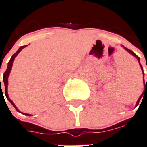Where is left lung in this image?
Segmentation results:
<instances>
[{
	"instance_id": "8db88e82",
	"label": "left lung",
	"mask_w": 147,
	"mask_h": 147,
	"mask_svg": "<svg viewBox=\"0 0 147 147\" xmlns=\"http://www.w3.org/2000/svg\"><path fill=\"white\" fill-rule=\"evenodd\" d=\"M122 47H123L125 49V50H126V51H127L129 52V53H130V54H132V55H133V56H134V57H136V58H137V59H138V61H139V63H140V67H141V69H142V71H143V83H144V88H145V90H146V89H147V78H146V82H144V73H143V67H142V65H141V64H140V57H138L137 55H136V54H135L134 52H133V51H131V50H129V49L126 48L125 47H124V46H122ZM145 90H144V91H145ZM143 93H144V92H143ZM143 93H142V95L140 96V98H139V100H138L137 102H136V106H138V104H139V102H140V99H141V97H142V96H143Z\"/></svg>"
}]
</instances>
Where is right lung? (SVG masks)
Listing matches in <instances>:
<instances>
[{
    "label": "right lung",
    "mask_w": 147,
    "mask_h": 147,
    "mask_svg": "<svg viewBox=\"0 0 147 147\" xmlns=\"http://www.w3.org/2000/svg\"><path fill=\"white\" fill-rule=\"evenodd\" d=\"M27 45H26V46H21L19 48H18V50L15 53V54H13L12 56H11V59H10L9 62H8V64H7V70L5 71V72L4 73V76H3V81H4V87H5V96H6V97H7V100L9 101L11 104H12L13 106L15 107V108H16V110H17V111H18V109L16 107V106L14 104V103H13V101L11 100V99L9 98V96H8V94H7V85H8V81H7V79H8V76H9V74L10 72H11V68H12V65H13V62H14V60H15V58H16V57L17 56L18 54V53L21 51L22 50L23 48H25L26 47ZM0 84H1V78H0ZM2 89H1V92ZM3 94V93H2ZM22 115H28V116H30L31 115H29V114H25V113H22Z\"/></svg>",
    "instance_id": "right-lung-1"
}]
</instances>
